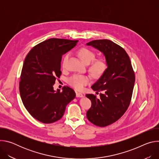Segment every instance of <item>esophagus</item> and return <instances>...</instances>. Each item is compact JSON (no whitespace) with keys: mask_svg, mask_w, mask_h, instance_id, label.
Listing matches in <instances>:
<instances>
[{"mask_svg":"<svg viewBox=\"0 0 159 159\" xmlns=\"http://www.w3.org/2000/svg\"><path fill=\"white\" fill-rule=\"evenodd\" d=\"M84 96L80 93H76V97L77 98H82Z\"/></svg>","mask_w":159,"mask_h":159,"instance_id":"esophagus-1","label":"esophagus"}]
</instances>
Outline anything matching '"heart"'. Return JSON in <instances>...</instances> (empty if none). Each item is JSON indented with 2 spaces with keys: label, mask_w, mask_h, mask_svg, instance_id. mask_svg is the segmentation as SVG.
Here are the masks:
<instances>
[{
  "label": "heart",
  "mask_w": 159,
  "mask_h": 159,
  "mask_svg": "<svg viewBox=\"0 0 159 159\" xmlns=\"http://www.w3.org/2000/svg\"><path fill=\"white\" fill-rule=\"evenodd\" d=\"M78 55L84 63L88 65L96 58V53L87 48H82L78 51ZM69 54H66L63 60L62 66H65V63L69 58ZM107 69V63L104 59L95 60L90 64L89 71L94 77H99L102 75ZM68 82L73 87L78 90H81L84 86L89 82V78L86 75H74L70 77Z\"/></svg>",
  "instance_id": "b5f03b06"
}]
</instances>
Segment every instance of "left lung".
<instances>
[{"mask_svg":"<svg viewBox=\"0 0 159 159\" xmlns=\"http://www.w3.org/2000/svg\"><path fill=\"white\" fill-rule=\"evenodd\" d=\"M87 45L102 52L107 63V69L91 87L97 93L101 92L100 98L85 95L92 102L87 112V119L96 126L104 127L118 120L127 110L134 87V73L129 56L118 44L108 39H96Z\"/></svg>","mask_w":159,"mask_h":159,"instance_id":"1","label":"left lung"}]
</instances>
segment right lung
<instances>
[{"label":"right lung","instance_id":"right-lung-1","mask_svg":"<svg viewBox=\"0 0 159 159\" xmlns=\"http://www.w3.org/2000/svg\"><path fill=\"white\" fill-rule=\"evenodd\" d=\"M78 40L51 38L33 47L25 60L19 93L25 107L36 120L54 123L63 116L66 105L75 97L74 90L64 87L53 89L60 70L62 55L72 49Z\"/></svg>","mask_w":159,"mask_h":159}]
</instances>
